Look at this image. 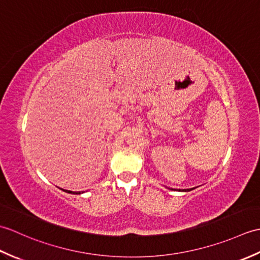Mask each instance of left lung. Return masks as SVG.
<instances>
[{
  "label": "left lung",
  "instance_id": "8db88e82",
  "mask_svg": "<svg viewBox=\"0 0 260 260\" xmlns=\"http://www.w3.org/2000/svg\"><path fill=\"white\" fill-rule=\"evenodd\" d=\"M192 189H187V190H179V191H191Z\"/></svg>",
  "mask_w": 260,
  "mask_h": 260
}]
</instances>
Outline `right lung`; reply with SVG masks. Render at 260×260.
Wrapping results in <instances>:
<instances>
[{
  "mask_svg": "<svg viewBox=\"0 0 260 260\" xmlns=\"http://www.w3.org/2000/svg\"><path fill=\"white\" fill-rule=\"evenodd\" d=\"M61 190H63V189H61ZM64 192H67V193H71V194H80L81 192H74V191H69V190H63Z\"/></svg>",
  "mask_w": 260,
  "mask_h": 260,
  "instance_id": "obj_1",
  "label": "right lung"
}]
</instances>
